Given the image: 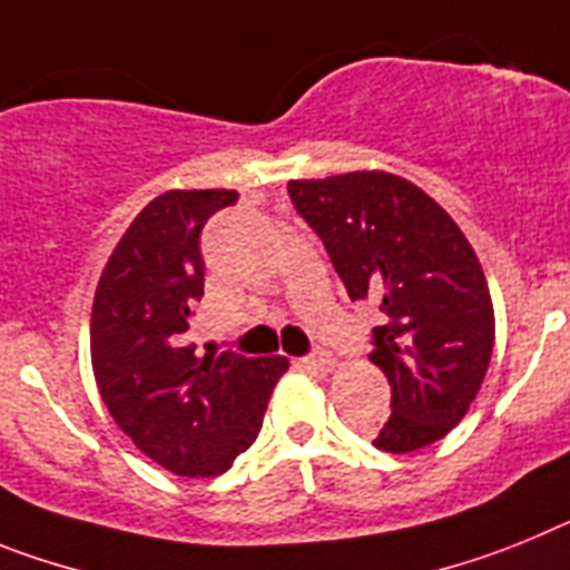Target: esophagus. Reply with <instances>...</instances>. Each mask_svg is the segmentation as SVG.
<instances>
[{
  "instance_id": "34e87169",
  "label": "esophagus",
  "mask_w": 570,
  "mask_h": 570,
  "mask_svg": "<svg viewBox=\"0 0 570 570\" xmlns=\"http://www.w3.org/2000/svg\"><path fill=\"white\" fill-rule=\"evenodd\" d=\"M304 364L309 370H333V364H335V358L330 353H326V350H315V353H309L304 358Z\"/></svg>"
}]
</instances>
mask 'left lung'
<instances>
[{
    "label": "left lung",
    "mask_w": 570,
    "mask_h": 570,
    "mask_svg": "<svg viewBox=\"0 0 570 570\" xmlns=\"http://www.w3.org/2000/svg\"><path fill=\"white\" fill-rule=\"evenodd\" d=\"M289 200L344 281L373 301V353L390 381V419L373 444L428 448L462 422L493 353L488 281L453 217L419 186L384 171L292 180Z\"/></svg>",
    "instance_id": "obj_1"
}]
</instances>
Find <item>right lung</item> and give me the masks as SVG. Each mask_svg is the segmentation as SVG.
Wrapping results in <instances>:
<instances>
[{
  "instance_id": "add662e5",
  "label": "right lung",
  "mask_w": 570,
  "mask_h": 570,
  "mask_svg": "<svg viewBox=\"0 0 570 570\" xmlns=\"http://www.w3.org/2000/svg\"><path fill=\"white\" fill-rule=\"evenodd\" d=\"M237 191H166L108 257L91 309V364L122 433L177 476H217L261 433L286 373L281 355L197 358L189 321L203 298L200 232Z\"/></svg>"
}]
</instances>
